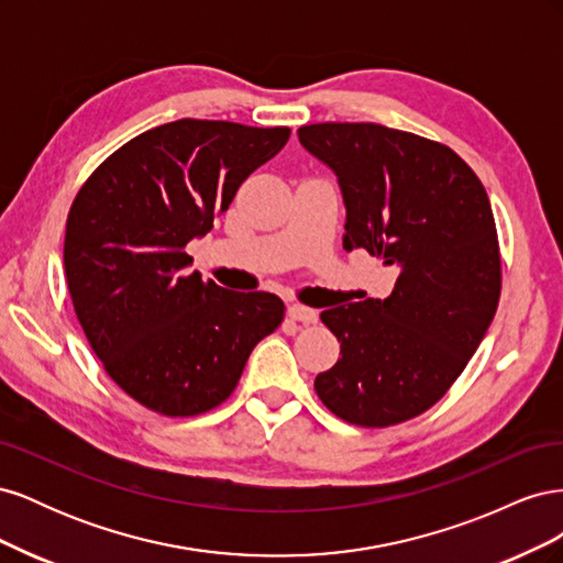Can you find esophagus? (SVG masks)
Here are the masks:
<instances>
[{
    "instance_id": "obj_1",
    "label": "esophagus",
    "mask_w": 563,
    "mask_h": 563,
    "mask_svg": "<svg viewBox=\"0 0 563 563\" xmlns=\"http://www.w3.org/2000/svg\"><path fill=\"white\" fill-rule=\"evenodd\" d=\"M288 317L296 321H302V323H314L319 319V312L312 308H305V305H300V302H294V305H288Z\"/></svg>"
}]
</instances>
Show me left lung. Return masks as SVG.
Instances as JSON below:
<instances>
[{"label": "left lung", "mask_w": 563, "mask_h": 563, "mask_svg": "<svg viewBox=\"0 0 563 563\" xmlns=\"http://www.w3.org/2000/svg\"><path fill=\"white\" fill-rule=\"evenodd\" d=\"M345 203L343 249L395 265L391 294L321 312L340 360L319 373L323 406L352 424L387 428L446 395L500 300L496 220L482 180L455 152L371 122L298 129Z\"/></svg>", "instance_id": "obj_1"}]
</instances>
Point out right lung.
Masks as SVG:
<instances>
[{"label":"right lung","instance_id":"right-lung-1","mask_svg":"<svg viewBox=\"0 0 563 563\" xmlns=\"http://www.w3.org/2000/svg\"><path fill=\"white\" fill-rule=\"evenodd\" d=\"M286 126L178 119L119 147L81 185L65 228V279L110 378L164 416L223 404L249 354L284 319L275 294L187 272L185 246L286 145Z\"/></svg>","mask_w":563,"mask_h":563}]
</instances>
